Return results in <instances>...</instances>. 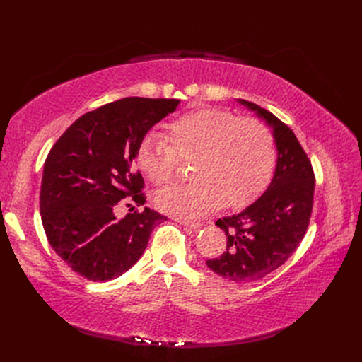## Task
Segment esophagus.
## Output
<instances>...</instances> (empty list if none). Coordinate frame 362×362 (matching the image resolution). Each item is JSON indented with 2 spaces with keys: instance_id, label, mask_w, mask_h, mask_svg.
<instances>
[{
  "instance_id": "esophagus-1",
  "label": "esophagus",
  "mask_w": 362,
  "mask_h": 362,
  "mask_svg": "<svg viewBox=\"0 0 362 362\" xmlns=\"http://www.w3.org/2000/svg\"><path fill=\"white\" fill-rule=\"evenodd\" d=\"M176 221H177V223H180L182 226H185L186 229H189V230H198L199 227L202 226L201 223H198V221H191V220H182V218H176Z\"/></svg>"
}]
</instances>
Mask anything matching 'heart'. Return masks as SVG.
I'll use <instances>...</instances> for the list:
<instances>
[{"label": "heart", "mask_w": 362, "mask_h": 362, "mask_svg": "<svg viewBox=\"0 0 362 362\" xmlns=\"http://www.w3.org/2000/svg\"><path fill=\"white\" fill-rule=\"evenodd\" d=\"M167 139L144 136L136 149V165L158 186L176 176L179 158L195 160V182L164 189L156 197L163 213L195 218L221 204L240 208L267 186L276 161L272 132L252 117L238 119L214 107L189 111L167 126Z\"/></svg>", "instance_id": "b5f03b06"}]
</instances>
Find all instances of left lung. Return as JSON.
Instances as JSON below:
<instances>
[{"label": "left lung", "instance_id": "8db88e82", "mask_svg": "<svg viewBox=\"0 0 362 362\" xmlns=\"http://www.w3.org/2000/svg\"><path fill=\"white\" fill-rule=\"evenodd\" d=\"M273 130L277 160L265 192L238 214L216 226L226 233V251L208 259V269L233 283H248L284 264L305 236L313 210L314 171L295 133L274 114L238 100Z\"/></svg>", "mask_w": 362, "mask_h": 362}]
</instances>
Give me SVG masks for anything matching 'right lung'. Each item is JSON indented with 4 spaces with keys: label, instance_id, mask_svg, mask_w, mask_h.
I'll return each mask as SVG.
<instances>
[{
    "label": "right lung",
    "instance_id": "right-lung-1",
    "mask_svg": "<svg viewBox=\"0 0 362 362\" xmlns=\"http://www.w3.org/2000/svg\"><path fill=\"white\" fill-rule=\"evenodd\" d=\"M179 104L139 97L105 104L83 114L51 148L41 217L52 250L74 273L92 281L122 276L141 258L154 227L167 220L148 206L117 218L116 208L127 201L145 204L136 149Z\"/></svg>",
    "mask_w": 362,
    "mask_h": 362
}]
</instances>
